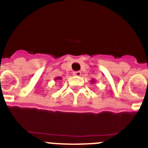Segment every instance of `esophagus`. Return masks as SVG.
Masks as SVG:
<instances>
[{"instance_id": "esophagus-1", "label": "esophagus", "mask_w": 148, "mask_h": 148, "mask_svg": "<svg viewBox=\"0 0 148 148\" xmlns=\"http://www.w3.org/2000/svg\"><path fill=\"white\" fill-rule=\"evenodd\" d=\"M81 74H82L81 71H75V72H73V75H75V76H80Z\"/></svg>"}]
</instances>
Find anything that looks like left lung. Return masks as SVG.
Instances as JSON below:
<instances>
[{
  "label": "left lung",
  "mask_w": 148,
  "mask_h": 148,
  "mask_svg": "<svg viewBox=\"0 0 148 148\" xmlns=\"http://www.w3.org/2000/svg\"><path fill=\"white\" fill-rule=\"evenodd\" d=\"M92 82H93V81H92Z\"/></svg>",
  "instance_id": "obj_1"
}]
</instances>
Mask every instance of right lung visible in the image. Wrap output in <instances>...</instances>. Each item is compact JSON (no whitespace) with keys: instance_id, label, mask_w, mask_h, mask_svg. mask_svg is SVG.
Masks as SVG:
<instances>
[{"instance_id":"1","label":"right lung","mask_w":148,"mask_h":148,"mask_svg":"<svg viewBox=\"0 0 148 148\" xmlns=\"http://www.w3.org/2000/svg\"><path fill=\"white\" fill-rule=\"evenodd\" d=\"M56 79H58V80H59V79H61V78H60V77H58V78H56Z\"/></svg>"}]
</instances>
